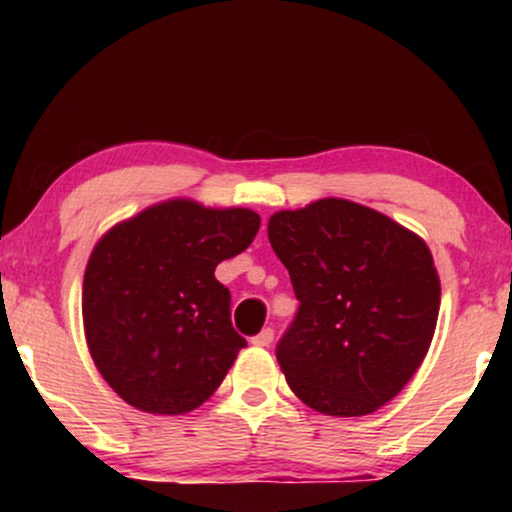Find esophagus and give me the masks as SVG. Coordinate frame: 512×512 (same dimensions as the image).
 <instances>
[{
	"label": "esophagus",
	"mask_w": 512,
	"mask_h": 512,
	"mask_svg": "<svg viewBox=\"0 0 512 512\" xmlns=\"http://www.w3.org/2000/svg\"><path fill=\"white\" fill-rule=\"evenodd\" d=\"M274 342V330L272 327H267V330H262L257 337H252V344L255 346H269Z\"/></svg>",
	"instance_id": "obj_1"
}]
</instances>
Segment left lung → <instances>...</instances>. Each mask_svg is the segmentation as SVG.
<instances>
[{
	"instance_id": "1",
	"label": "left lung",
	"mask_w": 512,
	"mask_h": 512,
	"mask_svg": "<svg viewBox=\"0 0 512 512\" xmlns=\"http://www.w3.org/2000/svg\"><path fill=\"white\" fill-rule=\"evenodd\" d=\"M267 236L301 301L276 346L293 395L327 416L378 411L436 332L440 279L424 238L337 197L276 211Z\"/></svg>"
}]
</instances>
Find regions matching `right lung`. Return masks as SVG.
I'll return each mask as SVG.
<instances>
[{
    "instance_id": "obj_1",
    "label": "right lung",
    "mask_w": 512,
    "mask_h": 512,
    "mask_svg": "<svg viewBox=\"0 0 512 512\" xmlns=\"http://www.w3.org/2000/svg\"><path fill=\"white\" fill-rule=\"evenodd\" d=\"M260 231V214L168 199L115 223L88 257L84 334L98 373L146 414H187L214 395L245 339L214 276Z\"/></svg>"
}]
</instances>
